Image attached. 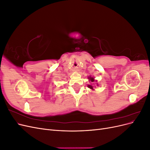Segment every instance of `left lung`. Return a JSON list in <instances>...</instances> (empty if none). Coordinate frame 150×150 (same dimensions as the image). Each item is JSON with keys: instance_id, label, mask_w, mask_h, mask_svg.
Returning a JSON list of instances; mask_svg holds the SVG:
<instances>
[{"instance_id": "obj_1", "label": "left lung", "mask_w": 150, "mask_h": 150, "mask_svg": "<svg viewBox=\"0 0 150 150\" xmlns=\"http://www.w3.org/2000/svg\"><path fill=\"white\" fill-rule=\"evenodd\" d=\"M88 79H89V80H90L91 81V82H94V78H93V77L89 76V78H88ZM97 85H98V84H97ZM88 87L89 88H90L91 89H93V86L92 85H88Z\"/></svg>"}]
</instances>
